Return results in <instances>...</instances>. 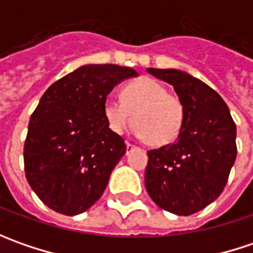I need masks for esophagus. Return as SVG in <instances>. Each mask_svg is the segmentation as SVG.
Segmentation results:
<instances>
[{
    "mask_svg": "<svg viewBox=\"0 0 253 253\" xmlns=\"http://www.w3.org/2000/svg\"><path fill=\"white\" fill-rule=\"evenodd\" d=\"M132 149H135V145H132L129 142H126V152L132 151Z\"/></svg>",
    "mask_w": 253,
    "mask_h": 253,
    "instance_id": "esophagus-1",
    "label": "esophagus"
}]
</instances>
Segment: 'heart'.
<instances>
[{"label":"heart","instance_id":"heart-1","mask_svg":"<svg viewBox=\"0 0 253 253\" xmlns=\"http://www.w3.org/2000/svg\"><path fill=\"white\" fill-rule=\"evenodd\" d=\"M184 115L183 101L152 77L126 84L121 91V101L110 98L104 104V117L111 131L121 135L133 120L135 135L155 148L170 145L179 138Z\"/></svg>","mask_w":253,"mask_h":253}]
</instances>
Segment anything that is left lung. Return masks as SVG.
Returning a JSON list of instances; mask_svg holds the SVG:
<instances>
[{
    "label": "left lung",
    "instance_id": "1",
    "mask_svg": "<svg viewBox=\"0 0 253 253\" xmlns=\"http://www.w3.org/2000/svg\"><path fill=\"white\" fill-rule=\"evenodd\" d=\"M173 85L184 105L177 142L148 152L145 186L169 212L191 215L222 193L237 159V126L228 105L201 80L176 69H148Z\"/></svg>",
    "mask_w": 253,
    "mask_h": 253
}]
</instances>
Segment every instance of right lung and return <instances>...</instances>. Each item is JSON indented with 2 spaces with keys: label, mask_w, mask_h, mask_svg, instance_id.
Instances as JSON below:
<instances>
[{
  "label": "right lung",
  "mask_w": 253,
  "mask_h": 253,
  "mask_svg": "<svg viewBox=\"0 0 253 253\" xmlns=\"http://www.w3.org/2000/svg\"><path fill=\"white\" fill-rule=\"evenodd\" d=\"M138 72L118 64H85L42 95L29 120L25 176L49 209L77 215L100 199L126 152L104 117L111 90Z\"/></svg>",
  "instance_id": "1"
}]
</instances>
